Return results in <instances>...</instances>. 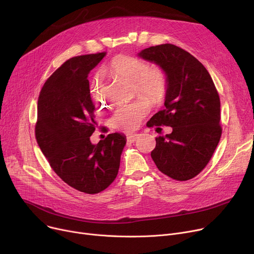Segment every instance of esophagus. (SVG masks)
<instances>
[{
  "mask_svg": "<svg viewBox=\"0 0 254 254\" xmlns=\"http://www.w3.org/2000/svg\"><path fill=\"white\" fill-rule=\"evenodd\" d=\"M138 139H139V135H137V134L127 136V140L128 143H134V142H136Z\"/></svg>",
  "mask_w": 254,
  "mask_h": 254,
  "instance_id": "34e87169",
  "label": "esophagus"
}]
</instances>
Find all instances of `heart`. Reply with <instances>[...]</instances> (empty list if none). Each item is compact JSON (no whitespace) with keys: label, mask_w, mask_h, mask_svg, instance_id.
Wrapping results in <instances>:
<instances>
[{"label":"heart","mask_w":254,"mask_h":254,"mask_svg":"<svg viewBox=\"0 0 254 254\" xmlns=\"http://www.w3.org/2000/svg\"><path fill=\"white\" fill-rule=\"evenodd\" d=\"M108 68L115 75L134 82L135 95L148 98L152 103H159L165 98L168 79L164 70L158 66L149 68L148 64L143 60L119 56L112 60ZM98 85L99 82L96 80L92 85V96L98 102H103L98 93ZM148 100L139 99L130 104L119 106L111 117L112 126L127 130L136 128L151 108Z\"/></svg>","instance_id":"obj_1"}]
</instances>
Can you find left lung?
Returning <instances> with one entry per match:
<instances>
[{"label": "left lung", "instance_id": "obj_1", "mask_svg": "<svg viewBox=\"0 0 254 254\" xmlns=\"http://www.w3.org/2000/svg\"><path fill=\"white\" fill-rule=\"evenodd\" d=\"M138 57L157 64L168 79L166 108L155 113L147 126H168L173 131L155 139L151 157L167 176L190 180L207 166L221 137L216 87L201 63L173 44L143 49Z\"/></svg>", "mask_w": 254, "mask_h": 254}]
</instances>
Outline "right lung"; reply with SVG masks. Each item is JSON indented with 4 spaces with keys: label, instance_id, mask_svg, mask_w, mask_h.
<instances>
[{
    "label": "right lung",
    "instance_id": "1",
    "mask_svg": "<svg viewBox=\"0 0 254 254\" xmlns=\"http://www.w3.org/2000/svg\"><path fill=\"white\" fill-rule=\"evenodd\" d=\"M106 55L64 62L47 79L38 98L40 148L63 181L89 194L101 192L114 181L127 143L122 132L109 134L98 144L90 141L97 123L87 77Z\"/></svg>",
    "mask_w": 254,
    "mask_h": 254
}]
</instances>
